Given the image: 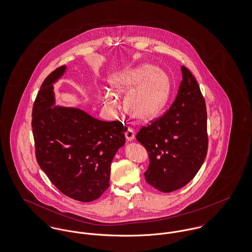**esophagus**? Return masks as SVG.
<instances>
[{
	"instance_id": "34e87169",
	"label": "esophagus",
	"mask_w": 252,
	"mask_h": 252,
	"mask_svg": "<svg viewBox=\"0 0 252 252\" xmlns=\"http://www.w3.org/2000/svg\"><path fill=\"white\" fill-rule=\"evenodd\" d=\"M126 137L127 141H132V140H134V138H135V132H134V130L131 127L127 128V130L126 132Z\"/></svg>"
}]
</instances>
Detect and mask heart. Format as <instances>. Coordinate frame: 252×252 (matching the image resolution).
I'll return each mask as SVG.
<instances>
[{"instance_id": "obj_1", "label": "heart", "mask_w": 252, "mask_h": 252, "mask_svg": "<svg viewBox=\"0 0 252 252\" xmlns=\"http://www.w3.org/2000/svg\"><path fill=\"white\" fill-rule=\"evenodd\" d=\"M113 89L119 94L130 89L125 97L126 110L138 120L148 121L155 118L165 105L170 82L165 72L155 69L153 65L144 64L127 71L115 81ZM107 103L114 104L111 96L107 97Z\"/></svg>"}]
</instances>
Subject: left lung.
Masks as SVG:
<instances>
[{"label": "left lung", "instance_id": "1", "mask_svg": "<svg viewBox=\"0 0 252 252\" xmlns=\"http://www.w3.org/2000/svg\"><path fill=\"white\" fill-rule=\"evenodd\" d=\"M183 80L167 112L143 126L136 139L149 152L146 182L161 192L188 185L202 166L208 151L207 110L192 73L181 67Z\"/></svg>", "mask_w": 252, "mask_h": 252}]
</instances>
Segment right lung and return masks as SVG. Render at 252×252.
<instances>
[{
  "mask_svg": "<svg viewBox=\"0 0 252 252\" xmlns=\"http://www.w3.org/2000/svg\"><path fill=\"white\" fill-rule=\"evenodd\" d=\"M66 66L43 81L32 107L35 158L49 180L64 195L91 202L108 189L113 158L126 143L127 127L104 122L79 108L55 106L54 86Z\"/></svg>",
  "mask_w": 252,
  "mask_h": 252,
  "instance_id": "obj_1",
  "label": "right lung"
}]
</instances>
